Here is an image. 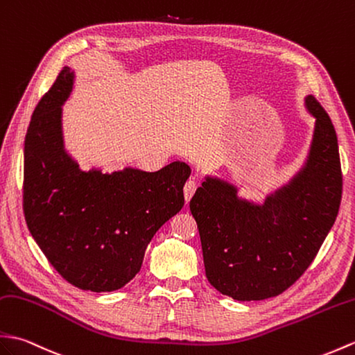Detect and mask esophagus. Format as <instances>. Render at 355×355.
<instances>
[{
  "mask_svg": "<svg viewBox=\"0 0 355 355\" xmlns=\"http://www.w3.org/2000/svg\"><path fill=\"white\" fill-rule=\"evenodd\" d=\"M196 191V183L193 180H189L187 183L184 184V200H186V204L192 200V196Z\"/></svg>",
  "mask_w": 355,
  "mask_h": 355,
  "instance_id": "34e87169",
  "label": "esophagus"
}]
</instances>
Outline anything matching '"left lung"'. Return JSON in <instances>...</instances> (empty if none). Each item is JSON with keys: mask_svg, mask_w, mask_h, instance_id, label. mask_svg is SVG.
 <instances>
[{"mask_svg": "<svg viewBox=\"0 0 355 355\" xmlns=\"http://www.w3.org/2000/svg\"><path fill=\"white\" fill-rule=\"evenodd\" d=\"M306 109L315 118L307 157L265 201L241 196L236 183L216 175H205L191 200L205 275L236 301H261L289 289L315 260L339 213L336 130L315 96H306Z\"/></svg>", "mask_w": 355, "mask_h": 355, "instance_id": "left-lung-1", "label": "left lung"}]
</instances>
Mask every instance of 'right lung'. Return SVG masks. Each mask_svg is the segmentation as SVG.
I'll return each instance as SVG.
<instances>
[{
  "mask_svg": "<svg viewBox=\"0 0 355 355\" xmlns=\"http://www.w3.org/2000/svg\"><path fill=\"white\" fill-rule=\"evenodd\" d=\"M76 71L64 66L36 105L24 145V215L54 269L78 289L113 292L140 270L148 243L184 204V162L157 172L83 171L64 148L63 104Z\"/></svg>",
  "mask_w": 355,
  "mask_h": 355,
  "instance_id": "1",
  "label": "right lung"
}]
</instances>
